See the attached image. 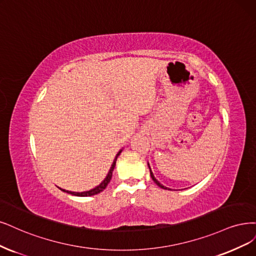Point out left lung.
I'll return each mask as SVG.
<instances>
[{
	"label": "left lung",
	"mask_w": 256,
	"mask_h": 256,
	"mask_svg": "<svg viewBox=\"0 0 256 256\" xmlns=\"http://www.w3.org/2000/svg\"><path fill=\"white\" fill-rule=\"evenodd\" d=\"M149 166V165H148ZM149 172H150V176H152V179L154 180V182L158 185V188H163V190H168V188H165V186H163V185L160 183V182H158L156 178H154V174H152V170H150V166H149Z\"/></svg>",
	"instance_id": "1"
}]
</instances>
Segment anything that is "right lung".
<instances>
[{
    "mask_svg": "<svg viewBox=\"0 0 256 256\" xmlns=\"http://www.w3.org/2000/svg\"><path fill=\"white\" fill-rule=\"evenodd\" d=\"M120 152L116 154V160L113 161V164H112L111 168H110V170H109V172H108V176H107V177H106V179H104V181L98 185V186H96L95 188H93V190H91L84 192H68V190H61L66 192H68V194H72V195H74V196H80V197L93 196V195H96V194H100V192H102L106 188H107V185L109 184V182H110V180H111V178H112V172H113V170H114V167H116V160H118V156H120Z\"/></svg>",
    "mask_w": 256,
    "mask_h": 256,
    "instance_id": "add662e5",
    "label": "right lung"
}]
</instances>
